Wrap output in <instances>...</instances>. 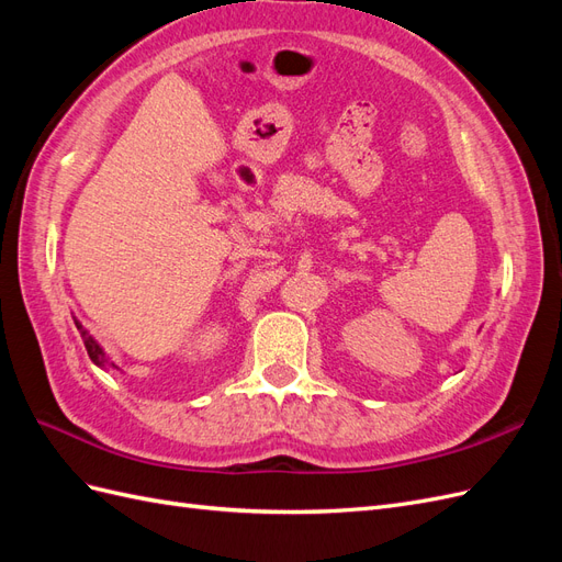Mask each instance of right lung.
Instances as JSON below:
<instances>
[{"label":"right lung","mask_w":562,"mask_h":562,"mask_svg":"<svg viewBox=\"0 0 562 562\" xmlns=\"http://www.w3.org/2000/svg\"><path fill=\"white\" fill-rule=\"evenodd\" d=\"M75 326H77V330L81 333V339H83V347H87V351H89V356H91V361L95 363V366H100V368H105L108 366V359H105V351H103V347H100L95 339L89 335V330L81 326V323L75 318ZM110 366H114V363H110Z\"/></svg>","instance_id":"add662e5"}]
</instances>
